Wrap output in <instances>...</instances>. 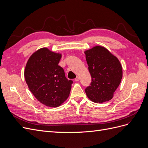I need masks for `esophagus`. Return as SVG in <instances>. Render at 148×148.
Instances as JSON below:
<instances>
[{
	"mask_svg": "<svg viewBox=\"0 0 148 148\" xmlns=\"http://www.w3.org/2000/svg\"><path fill=\"white\" fill-rule=\"evenodd\" d=\"M79 80V78L78 77H77V78H76L75 79V82H78Z\"/></svg>",
	"mask_w": 148,
	"mask_h": 148,
	"instance_id": "obj_1",
	"label": "esophagus"
}]
</instances>
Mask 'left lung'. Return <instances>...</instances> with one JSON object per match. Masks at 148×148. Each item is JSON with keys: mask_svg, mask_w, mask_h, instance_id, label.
Wrapping results in <instances>:
<instances>
[{"mask_svg": "<svg viewBox=\"0 0 148 148\" xmlns=\"http://www.w3.org/2000/svg\"><path fill=\"white\" fill-rule=\"evenodd\" d=\"M84 53L92 80L90 86L84 90L87 97L96 103L111 100L123 76L119 60L101 46L85 51Z\"/></svg>", "mask_w": 148, "mask_h": 148, "instance_id": "obj_1", "label": "left lung"}]
</instances>
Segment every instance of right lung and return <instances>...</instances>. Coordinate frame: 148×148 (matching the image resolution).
I'll return each mask as SVG.
<instances>
[{"label":"right lung","instance_id":"right-lung-1","mask_svg":"<svg viewBox=\"0 0 148 148\" xmlns=\"http://www.w3.org/2000/svg\"><path fill=\"white\" fill-rule=\"evenodd\" d=\"M61 57L60 53L41 48L30 56L25 66V79L30 91L47 107H57L63 104L69 96L73 83L58 65Z\"/></svg>","mask_w":148,"mask_h":148}]
</instances>
